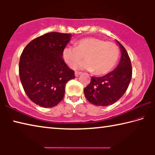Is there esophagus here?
Instances as JSON below:
<instances>
[{"label":"esophagus","instance_id":"1","mask_svg":"<svg viewBox=\"0 0 155 155\" xmlns=\"http://www.w3.org/2000/svg\"><path fill=\"white\" fill-rule=\"evenodd\" d=\"M81 73H82V72H75V77H78V76H79L80 74H81Z\"/></svg>","mask_w":155,"mask_h":155}]
</instances>
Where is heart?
<instances>
[{
    "instance_id": "obj_1",
    "label": "heart",
    "mask_w": 155,
    "mask_h": 155,
    "mask_svg": "<svg viewBox=\"0 0 155 155\" xmlns=\"http://www.w3.org/2000/svg\"><path fill=\"white\" fill-rule=\"evenodd\" d=\"M120 55L118 47L101 39L86 38L76 43V47L65 46L62 57L66 64L72 66L84 56L86 60L74 66V69L87 70L98 76L109 73L116 65Z\"/></svg>"
}]
</instances>
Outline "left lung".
<instances>
[{
  "label": "left lung",
  "instance_id": "left-lung-1",
  "mask_svg": "<svg viewBox=\"0 0 155 155\" xmlns=\"http://www.w3.org/2000/svg\"><path fill=\"white\" fill-rule=\"evenodd\" d=\"M121 59L115 70L101 77H91V82L84 89L87 101L96 106H108L115 103L124 95L132 77L130 57L118 41Z\"/></svg>",
  "mask_w": 155,
  "mask_h": 155
}]
</instances>
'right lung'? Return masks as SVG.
<instances>
[{
    "mask_svg": "<svg viewBox=\"0 0 155 155\" xmlns=\"http://www.w3.org/2000/svg\"><path fill=\"white\" fill-rule=\"evenodd\" d=\"M69 33L51 32L34 39L21 54L20 81L31 101L51 108L62 101L68 81L74 72L62 59V51L70 41Z\"/></svg>",
    "mask_w": 155,
    "mask_h": 155,
    "instance_id": "1",
    "label": "right lung"
}]
</instances>
